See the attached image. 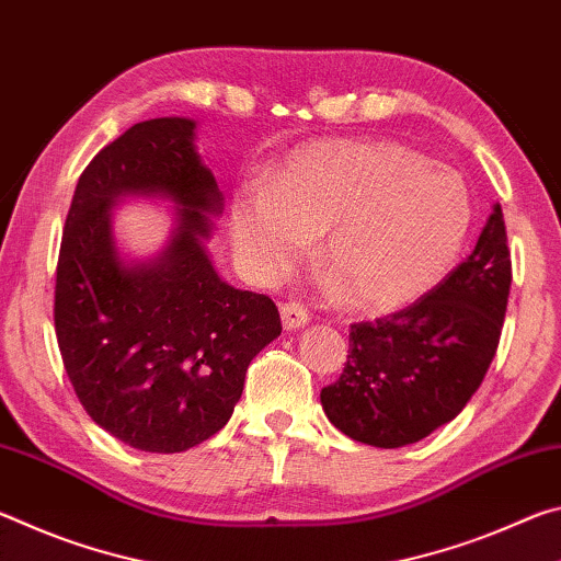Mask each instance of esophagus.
<instances>
[{"label": "esophagus", "instance_id": "1", "mask_svg": "<svg viewBox=\"0 0 561 561\" xmlns=\"http://www.w3.org/2000/svg\"><path fill=\"white\" fill-rule=\"evenodd\" d=\"M279 311H282V327L287 329V331H297V329H301L309 321L307 309L299 307V304H294V301L282 304Z\"/></svg>", "mask_w": 561, "mask_h": 561}]
</instances>
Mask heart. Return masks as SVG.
I'll list each match as a JSON object with an SVG mask.
<instances>
[{
    "label": "heart",
    "mask_w": 561,
    "mask_h": 561,
    "mask_svg": "<svg viewBox=\"0 0 561 561\" xmlns=\"http://www.w3.org/2000/svg\"><path fill=\"white\" fill-rule=\"evenodd\" d=\"M470 193L455 170L393 140H317L234 203L232 232L260 274L297 264L324 234L321 267L348 307L403 309L438 284L462 250Z\"/></svg>",
    "instance_id": "b5f03b06"
}]
</instances>
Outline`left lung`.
Masks as SVG:
<instances>
[{
  "label": "left lung",
  "mask_w": 561,
  "mask_h": 561,
  "mask_svg": "<svg viewBox=\"0 0 561 561\" xmlns=\"http://www.w3.org/2000/svg\"><path fill=\"white\" fill-rule=\"evenodd\" d=\"M512 260L502 207L470 257L411 307L351 324L348 356L321 405L336 428L374 448L417 443L458 415L495 358Z\"/></svg>",
  "instance_id": "obj_1"
}]
</instances>
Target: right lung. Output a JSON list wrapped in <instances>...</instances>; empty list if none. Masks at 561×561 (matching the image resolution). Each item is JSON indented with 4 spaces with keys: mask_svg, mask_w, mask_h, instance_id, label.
<instances>
[{
    "mask_svg": "<svg viewBox=\"0 0 561 561\" xmlns=\"http://www.w3.org/2000/svg\"><path fill=\"white\" fill-rule=\"evenodd\" d=\"M195 121L153 118L99 150L79 178L56 264L54 327L91 421L146 453L195 448L225 428L250 360L282 334L267 294L217 277L201 240L222 195L195 150ZM121 194L181 205L163 259L128 268L110 234Z\"/></svg>",
    "mask_w": 561,
    "mask_h": 561,
    "instance_id": "1",
    "label": "right lung"
}]
</instances>
